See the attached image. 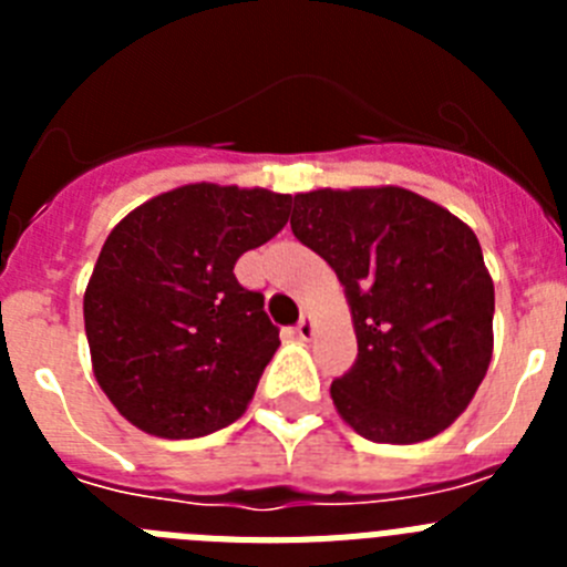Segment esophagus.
I'll return each mask as SVG.
<instances>
[{"label":"esophagus","instance_id":"34e87169","mask_svg":"<svg viewBox=\"0 0 567 567\" xmlns=\"http://www.w3.org/2000/svg\"><path fill=\"white\" fill-rule=\"evenodd\" d=\"M312 332H315L312 318H309V315H303V318H300L298 323H295V334H298L300 340H309V338H312Z\"/></svg>","mask_w":567,"mask_h":567}]
</instances>
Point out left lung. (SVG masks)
Instances as JSON below:
<instances>
[{"label":"left lung","mask_w":567,"mask_h":567,"mask_svg":"<svg viewBox=\"0 0 567 567\" xmlns=\"http://www.w3.org/2000/svg\"><path fill=\"white\" fill-rule=\"evenodd\" d=\"M295 238L338 272L358 358L332 380L340 417L372 443H420L454 423L494 349V284L477 235L400 187L295 195Z\"/></svg>","instance_id":"left-lung-1"}]
</instances>
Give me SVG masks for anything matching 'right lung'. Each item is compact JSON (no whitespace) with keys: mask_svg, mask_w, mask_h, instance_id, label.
I'll list each match as a JSON object with an SVG mask.
<instances>
[{"mask_svg":"<svg viewBox=\"0 0 567 567\" xmlns=\"http://www.w3.org/2000/svg\"><path fill=\"white\" fill-rule=\"evenodd\" d=\"M289 209L292 195L187 184L107 235L84 332L99 385L142 432L204 437L247 412L280 329L233 269L287 227Z\"/></svg>","mask_w":567,"mask_h":567,"instance_id":"right-lung-1","label":"right lung"}]
</instances>
